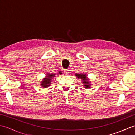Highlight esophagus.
<instances>
[{"label":"esophagus","instance_id":"esophagus-1","mask_svg":"<svg viewBox=\"0 0 135 135\" xmlns=\"http://www.w3.org/2000/svg\"><path fill=\"white\" fill-rule=\"evenodd\" d=\"M69 70H68V69H65L64 70V73L65 74H66V75H68V74H69Z\"/></svg>","mask_w":135,"mask_h":135}]
</instances>
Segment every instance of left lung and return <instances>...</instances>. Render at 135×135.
Returning <instances> with one entry per match:
<instances>
[{"label": "left lung", "mask_w": 135, "mask_h": 135, "mask_svg": "<svg viewBox=\"0 0 135 135\" xmlns=\"http://www.w3.org/2000/svg\"><path fill=\"white\" fill-rule=\"evenodd\" d=\"M75 76L78 78H80L82 80V82L84 84V86L85 88H90L91 84L90 83L89 79L88 78L87 75L86 74H75Z\"/></svg>", "instance_id": "8db88e82"}]
</instances>
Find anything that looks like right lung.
I'll use <instances>...</instances> for the list:
<instances>
[{
	"label": "right lung",
	"mask_w": 135,
	"mask_h": 135,
	"mask_svg": "<svg viewBox=\"0 0 135 135\" xmlns=\"http://www.w3.org/2000/svg\"><path fill=\"white\" fill-rule=\"evenodd\" d=\"M59 74H62V73L61 71H59ZM55 76V74H47V76L46 78L43 79V81L41 82V85L43 88H47L50 86V84H51V79H52L53 77Z\"/></svg>",
	"instance_id": "obj_1"
}]
</instances>
